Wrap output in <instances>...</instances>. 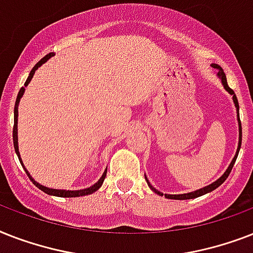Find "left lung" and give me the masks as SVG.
I'll return each instance as SVG.
<instances>
[{"instance_id": "obj_1", "label": "left lung", "mask_w": 253, "mask_h": 253, "mask_svg": "<svg viewBox=\"0 0 253 253\" xmlns=\"http://www.w3.org/2000/svg\"><path fill=\"white\" fill-rule=\"evenodd\" d=\"M211 66H213V68H215V69H218V77H219V80H221L222 84H223V87H225L226 91L230 92V94L232 95V100H234V104H235L236 111H238V123H239V143H238V150H236L235 157L232 158L231 163H230V166H229V167H227V169H226V171H225V173H223V175H222V176L219 177L218 180H215V181H214V183L209 184V185H207V187L201 188V189H197V191H195V192H189V193H183V195H165L166 199H171V200H191V199H196V197H200V196H203V195H207V193H209V192L214 191V189H217V188L219 187V185H221V184L223 183V181H225L226 179H227V177H229V175H230V172H231L232 167H234V163H235L236 158H238V154H239L240 146H242V124H240V119H239V103H238V99H236L235 92L232 91L231 88L229 87V84H227V80H226V74H225V72L222 70L221 66H218L217 64H213V65H211ZM145 179H146L147 185L150 187L151 191H154L155 193H157V195L163 196V193H162V192H159L158 189H155V188L153 187V185H151L150 183H149V180H147L146 176H145Z\"/></svg>"}]
</instances>
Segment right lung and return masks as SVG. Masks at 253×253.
I'll use <instances>...</instances> for the list:
<instances>
[{
    "label": "right lung",
    "instance_id": "obj_1",
    "mask_svg": "<svg viewBox=\"0 0 253 253\" xmlns=\"http://www.w3.org/2000/svg\"><path fill=\"white\" fill-rule=\"evenodd\" d=\"M52 56H53V53L46 54V56H44V57L42 58V60H40V61L38 62L35 66H34V68H32V70L30 72V76H28L27 81H26V84H24V87H26L28 84H30V81L32 80V77H34V74H35L36 69H38L39 66L43 65L44 62H45L46 60H49ZM24 87H22L21 90H19V92H18V96H17V100H15V107H14V128H13L14 149H15V153H17L18 158H19V161H21L22 166H23V162H22L21 154H19V149H18V104H19V100H21V98L23 96V94H24ZM23 169H24V171H26V173H27V176L30 177V180L35 184L36 187L39 188L40 191H43L44 193H46V195L57 196V197H80V196L91 195V193H94L95 191H98L99 188L102 187L103 181H104V177H106V175H107V169H106V171L103 172L102 177H100V179H99V180L96 181L94 185L86 188V189H78V191H65V189H53V188L44 187V185H42V184H39L38 181H35L34 179H32V176L30 175V172H28L27 169H26V167H24V166H23Z\"/></svg>",
    "mask_w": 253,
    "mask_h": 253
}]
</instances>
